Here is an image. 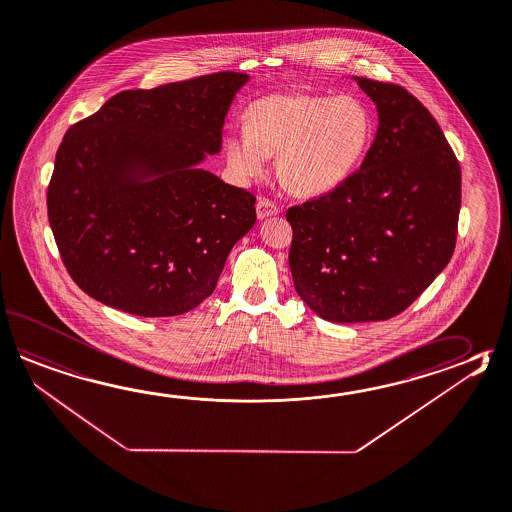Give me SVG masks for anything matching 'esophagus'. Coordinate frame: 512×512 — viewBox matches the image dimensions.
Here are the masks:
<instances>
[{"mask_svg": "<svg viewBox=\"0 0 512 512\" xmlns=\"http://www.w3.org/2000/svg\"><path fill=\"white\" fill-rule=\"evenodd\" d=\"M257 217L259 219H268V217H273V215H277L279 213V208H277V204H273L272 200L268 199H259L257 200Z\"/></svg>", "mask_w": 512, "mask_h": 512, "instance_id": "1", "label": "esophagus"}]
</instances>
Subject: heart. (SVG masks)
I'll use <instances>...</instances> for the list:
<instances>
[{
    "instance_id": "1",
    "label": "heart",
    "mask_w": 512,
    "mask_h": 512,
    "mask_svg": "<svg viewBox=\"0 0 512 512\" xmlns=\"http://www.w3.org/2000/svg\"><path fill=\"white\" fill-rule=\"evenodd\" d=\"M374 118L352 94L277 93L253 100L246 126L231 127L224 158L231 177H262L277 153V175L297 195H323L341 186L365 158Z\"/></svg>"
}]
</instances>
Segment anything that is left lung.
Here are the masks:
<instances>
[{"mask_svg":"<svg viewBox=\"0 0 512 512\" xmlns=\"http://www.w3.org/2000/svg\"><path fill=\"white\" fill-rule=\"evenodd\" d=\"M379 126L359 171L286 211L295 292L330 323L386 321L443 272L456 248L461 169L434 116L394 84L352 76Z\"/></svg>","mask_w":512,"mask_h":512,"instance_id":"1","label":"left lung"}]
</instances>
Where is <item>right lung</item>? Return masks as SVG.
I'll use <instances>...</instances> for the list:
<instances>
[{
    "mask_svg": "<svg viewBox=\"0 0 512 512\" xmlns=\"http://www.w3.org/2000/svg\"><path fill=\"white\" fill-rule=\"evenodd\" d=\"M250 76L217 73L124 91L74 124L47 193L73 281L140 317L197 308L255 224V197L202 169Z\"/></svg>",
    "mask_w": 512,
    "mask_h": 512,
    "instance_id": "1",
    "label": "right lung"
}]
</instances>
